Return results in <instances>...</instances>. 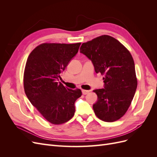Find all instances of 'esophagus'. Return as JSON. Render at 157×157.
Listing matches in <instances>:
<instances>
[{
	"label": "esophagus",
	"instance_id": "esophagus-1",
	"mask_svg": "<svg viewBox=\"0 0 157 157\" xmlns=\"http://www.w3.org/2000/svg\"><path fill=\"white\" fill-rule=\"evenodd\" d=\"M82 94H84V95H86L87 94H88V93L90 92V90H82Z\"/></svg>",
	"mask_w": 157,
	"mask_h": 157
}]
</instances>
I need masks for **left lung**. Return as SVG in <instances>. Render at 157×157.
<instances>
[{"instance_id":"left-lung-1","label":"left lung","mask_w":157,"mask_h":157,"mask_svg":"<svg viewBox=\"0 0 157 157\" xmlns=\"http://www.w3.org/2000/svg\"><path fill=\"white\" fill-rule=\"evenodd\" d=\"M80 52L92 61L96 73L104 75V88L94 90L98 101L93 109L105 122H114L124 115L137 86L135 64L126 47L109 35L84 42Z\"/></svg>"}]
</instances>
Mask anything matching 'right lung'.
<instances>
[{"mask_svg": "<svg viewBox=\"0 0 157 157\" xmlns=\"http://www.w3.org/2000/svg\"><path fill=\"white\" fill-rule=\"evenodd\" d=\"M80 44L42 43L27 58L23 74L25 94L42 117L53 124H63L72 118L75 102L82 96L80 89H69L58 82Z\"/></svg>", "mask_w": 157, "mask_h": 157, "instance_id": "right-lung-1", "label": "right lung"}]
</instances>
